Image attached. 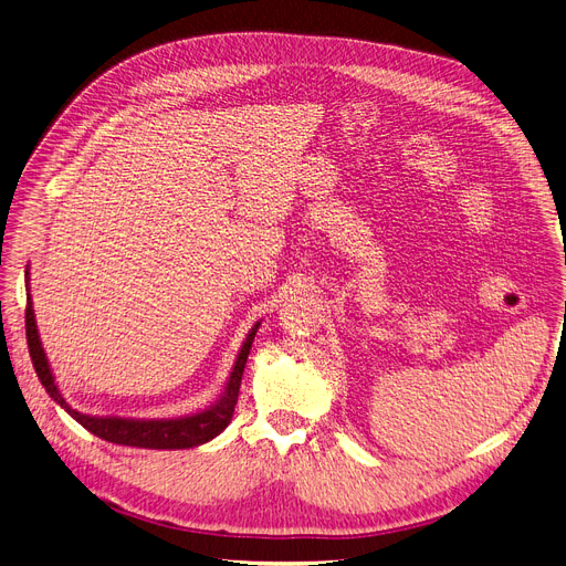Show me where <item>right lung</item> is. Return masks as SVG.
I'll list each match as a JSON object with an SVG mask.
<instances>
[{
  "mask_svg": "<svg viewBox=\"0 0 566 566\" xmlns=\"http://www.w3.org/2000/svg\"><path fill=\"white\" fill-rule=\"evenodd\" d=\"M259 324L252 328V333L244 339L242 349L238 354V360L233 365L231 379L227 384V390L222 400H219L214 407L187 416V419H170V421H134V419H96V416H85L78 413L76 409H71L66 400L60 396V390L55 386V379L51 375V367H48L41 339L36 333V322H34V310H32V298H28V307H24V333H28V347L30 356L34 363V370L45 386L48 396H51L60 407H64L73 419H76L85 430L92 434L102 437L106 441H113V444L122 447H138V449H191L199 447L203 441H210L222 432L235 409L238 402V392H240V381L244 373V363H248L252 342L256 335Z\"/></svg>",
  "mask_w": 566,
  "mask_h": 566,
  "instance_id": "obj_1",
  "label": "right lung"
}]
</instances>
